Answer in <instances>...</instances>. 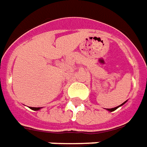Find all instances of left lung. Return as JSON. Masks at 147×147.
Returning a JSON list of instances; mask_svg holds the SVG:
<instances>
[{"mask_svg":"<svg viewBox=\"0 0 147 147\" xmlns=\"http://www.w3.org/2000/svg\"><path fill=\"white\" fill-rule=\"evenodd\" d=\"M122 104V105H123ZM118 107H119V106H117V107H115V108H112V109H107V110H109V111H114V110H115L116 109H117V108H118Z\"/></svg>","mask_w":147,"mask_h":147,"instance_id":"1","label":"left lung"}]
</instances>
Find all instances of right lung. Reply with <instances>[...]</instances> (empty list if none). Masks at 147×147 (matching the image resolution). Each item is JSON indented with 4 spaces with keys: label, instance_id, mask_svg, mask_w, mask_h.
<instances>
[{
    "label": "right lung",
    "instance_id": "add662e5",
    "mask_svg": "<svg viewBox=\"0 0 147 147\" xmlns=\"http://www.w3.org/2000/svg\"><path fill=\"white\" fill-rule=\"evenodd\" d=\"M41 108H42V107H32L31 109L33 110H40Z\"/></svg>",
    "mask_w": 147,
    "mask_h": 147
}]
</instances>
